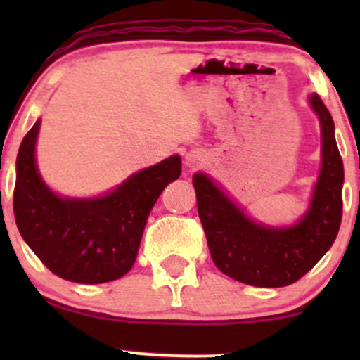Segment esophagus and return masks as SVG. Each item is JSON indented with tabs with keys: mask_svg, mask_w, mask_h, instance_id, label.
Masks as SVG:
<instances>
[{
	"mask_svg": "<svg viewBox=\"0 0 360 360\" xmlns=\"http://www.w3.org/2000/svg\"><path fill=\"white\" fill-rule=\"evenodd\" d=\"M203 160H205L203 152L198 150V148H194V150H189L188 154H186V157H184L186 166H188L189 169L198 167V166H200V164H203Z\"/></svg>",
	"mask_w": 360,
	"mask_h": 360,
	"instance_id": "1",
	"label": "esophagus"
}]
</instances>
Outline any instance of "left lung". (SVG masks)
I'll return each mask as SVG.
<instances>
[{
	"label": "left lung",
	"instance_id": "obj_1",
	"mask_svg": "<svg viewBox=\"0 0 360 360\" xmlns=\"http://www.w3.org/2000/svg\"><path fill=\"white\" fill-rule=\"evenodd\" d=\"M320 120L321 167L308 210L291 226H269L243 212L205 172L193 176L210 254L223 274L257 288L296 283L328 252L340 229L344 164L330 111L316 93L308 100Z\"/></svg>",
	"mask_w": 360,
	"mask_h": 360
}]
</instances>
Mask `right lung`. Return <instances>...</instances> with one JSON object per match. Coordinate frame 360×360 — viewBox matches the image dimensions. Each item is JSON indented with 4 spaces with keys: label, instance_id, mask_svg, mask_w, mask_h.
I'll return each instance as SVG.
<instances>
[{
    "label": "right lung",
    "instance_id": "add662e5",
    "mask_svg": "<svg viewBox=\"0 0 360 360\" xmlns=\"http://www.w3.org/2000/svg\"><path fill=\"white\" fill-rule=\"evenodd\" d=\"M39 130L37 120L16 157L13 212L23 240L62 279L101 284L122 278L134 267L157 198L181 176V157L142 169L101 196H59L37 167Z\"/></svg>",
    "mask_w": 360,
    "mask_h": 360
}]
</instances>
